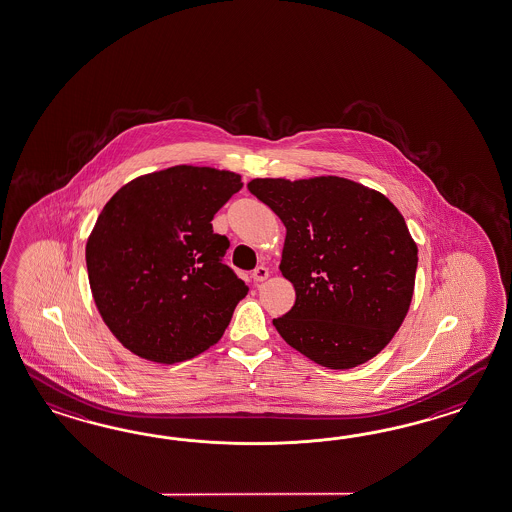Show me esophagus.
<instances>
[{
  "label": "esophagus",
  "mask_w": 512,
  "mask_h": 512,
  "mask_svg": "<svg viewBox=\"0 0 512 512\" xmlns=\"http://www.w3.org/2000/svg\"><path fill=\"white\" fill-rule=\"evenodd\" d=\"M268 275H270V270H268L266 266H257V268L253 270L251 277H253V281H255V283H261L264 279H268Z\"/></svg>",
  "instance_id": "esophagus-1"
}]
</instances>
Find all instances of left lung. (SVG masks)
I'll use <instances>...</instances> for the list:
<instances>
[{
	"mask_svg": "<svg viewBox=\"0 0 512 512\" xmlns=\"http://www.w3.org/2000/svg\"><path fill=\"white\" fill-rule=\"evenodd\" d=\"M251 194L287 227L281 274L296 290L274 318L288 346L331 370L370 361L403 324L418 248L401 212L344 177L253 179Z\"/></svg>",
	"mask_w": 512,
	"mask_h": 512,
	"instance_id": "8db88e82",
	"label": "left lung"
}]
</instances>
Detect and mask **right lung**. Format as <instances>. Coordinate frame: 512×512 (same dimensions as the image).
<instances>
[{"label": "right lung", "mask_w": 512, "mask_h": 512, "mask_svg": "<svg viewBox=\"0 0 512 512\" xmlns=\"http://www.w3.org/2000/svg\"><path fill=\"white\" fill-rule=\"evenodd\" d=\"M240 175L172 166L127 183L103 207L87 242L90 290L124 348L161 364L214 346L250 288L224 264L229 240L214 214Z\"/></svg>", "instance_id": "right-lung-1"}]
</instances>
